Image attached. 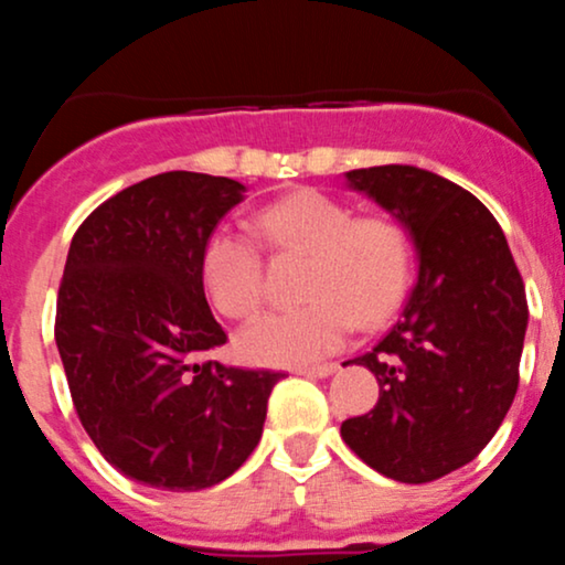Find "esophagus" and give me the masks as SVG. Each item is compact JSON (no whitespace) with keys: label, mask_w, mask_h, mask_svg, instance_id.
Wrapping results in <instances>:
<instances>
[{"label":"esophagus","mask_w":565,"mask_h":565,"mask_svg":"<svg viewBox=\"0 0 565 565\" xmlns=\"http://www.w3.org/2000/svg\"><path fill=\"white\" fill-rule=\"evenodd\" d=\"M337 364H316V366H300L297 374H305V377H329V374L337 372Z\"/></svg>","instance_id":"obj_1"}]
</instances>
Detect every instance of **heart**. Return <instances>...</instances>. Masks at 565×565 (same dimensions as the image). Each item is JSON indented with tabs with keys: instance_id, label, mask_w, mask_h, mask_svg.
<instances>
[{
	"instance_id": "obj_1",
	"label": "heart",
	"mask_w": 565,
	"mask_h": 565,
	"mask_svg": "<svg viewBox=\"0 0 565 565\" xmlns=\"http://www.w3.org/2000/svg\"><path fill=\"white\" fill-rule=\"evenodd\" d=\"M263 244L308 255L302 297L242 329L236 345L252 364L300 366L334 353L359 327H377L398 310L412 281L414 249L401 220L385 212L353 215L345 201L300 188L257 215ZM201 284L220 313L249 319L265 300L260 246L236 231H215L201 249Z\"/></svg>"
}]
</instances>
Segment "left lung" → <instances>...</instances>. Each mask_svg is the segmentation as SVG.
<instances>
[{
	"instance_id": "obj_1",
	"label": "left lung",
	"mask_w": 565,
	"mask_h": 565,
	"mask_svg": "<svg viewBox=\"0 0 565 565\" xmlns=\"http://www.w3.org/2000/svg\"><path fill=\"white\" fill-rule=\"evenodd\" d=\"M345 178L404 223L419 274L395 327L353 359L377 377L380 398L342 423V440L393 481H436L483 451L515 398L526 289L502 228L470 191L408 164Z\"/></svg>"
}]
</instances>
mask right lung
<instances>
[{
  "instance_id": "right-lung-1",
  "label": "right lung",
  "mask_w": 565,
  "mask_h": 565,
  "mask_svg": "<svg viewBox=\"0 0 565 565\" xmlns=\"http://www.w3.org/2000/svg\"><path fill=\"white\" fill-rule=\"evenodd\" d=\"M246 188L161 172L125 188L79 225L57 291L55 342L97 451L132 481L210 489L263 436L281 372L201 355L225 345L201 284V249Z\"/></svg>"
}]
</instances>
